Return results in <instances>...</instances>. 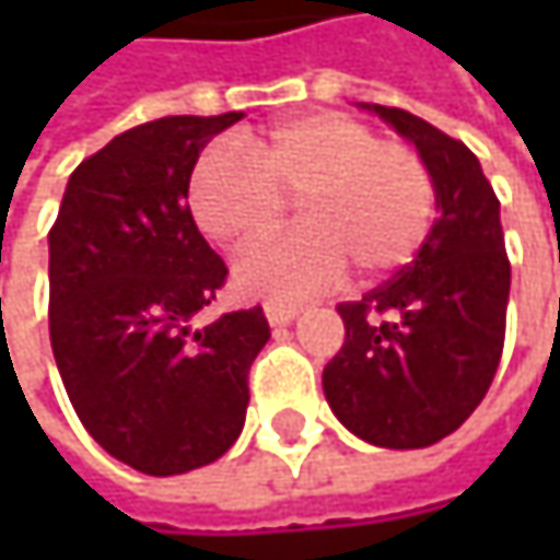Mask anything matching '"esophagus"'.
I'll list each match as a JSON object with an SVG mask.
<instances>
[{
  "label": "esophagus",
  "mask_w": 560,
  "mask_h": 560,
  "mask_svg": "<svg viewBox=\"0 0 560 560\" xmlns=\"http://www.w3.org/2000/svg\"><path fill=\"white\" fill-rule=\"evenodd\" d=\"M266 317L272 327H284L298 317V307L294 304H281V301H266Z\"/></svg>",
  "instance_id": "34e87169"
}]
</instances>
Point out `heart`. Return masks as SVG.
Returning <instances> with one entry per match:
<instances>
[{"mask_svg": "<svg viewBox=\"0 0 560 560\" xmlns=\"http://www.w3.org/2000/svg\"><path fill=\"white\" fill-rule=\"evenodd\" d=\"M284 197L304 223L236 259L233 281L249 298L314 294L350 262L366 276L392 272L411 262L434 220V177L421 152L343 113H307L236 145L220 142L200 155L187 187L194 223L226 249L269 236Z\"/></svg>", "mask_w": 560, "mask_h": 560, "instance_id": "1", "label": "heart"}]
</instances>
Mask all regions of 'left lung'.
<instances>
[{
	"label": "left lung",
	"mask_w": 560,
	"mask_h": 560,
	"mask_svg": "<svg viewBox=\"0 0 560 560\" xmlns=\"http://www.w3.org/2000/svg\"><path fill=\"white\" fill-rule=\"evenodd\" d=\"M363 109L421 152L438 220L401 272L337 304L347 337L324 366V395L357 438L411 451L457 431L490 389L503 357L509 256L500 200L477 155L408 109Z\"/></svg>",
	"instance_id": "left-lung-1"
}]
</instances>
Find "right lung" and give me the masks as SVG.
Here are the masks:
<instances>
[{
    "instance_id": "1",
    "label": "right lung",
    "mask_w": 560,
    "mask_h": 560,
    "mask_svg": "<svg viewBox=\"0 0 560 560\" xmlns=\"http://www.w3.org/2000/svg\"><path fill=\"white\" fill-rule=\"evenodd\" d=\"M240 119L165 116L116 136L70 174L48 233L63 389L90 438L149 477L197 470L233 447L249 366L269 340L262 307L194 327L226 266L190 217V171Z\"/></svg>"
}]
</instances>
